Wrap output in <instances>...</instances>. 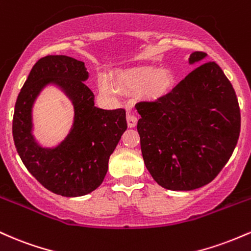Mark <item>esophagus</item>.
I'll return each mask as SVG.
<instances>
[{"label":"esophagus","instance_id":"esophagus-1","mask_svg":"<svg viewBox=\"0 0 251 251\" xmlns=\"http://www.w3.org/2000/svg\"><path fill=\"white\" fill-rule=\"evenodd\" d=\"M126 125H128L129 128H134V126H136L137 117L135 116L134 114H130V112H128V114H126Z\"/></svg>","mask_w":251,"mask_h":251}]
</instances>
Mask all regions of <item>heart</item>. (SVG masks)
I'll return each instance as SVG.
<instances>
[{
	"label": "heart",
	"instance_id": "1",
	"mask_svg": "<svg viewBox=\"0 0 251 251\" xmlns=\"http://www.w3.org/2000/svg\"><path fill=\"white\" fill-rule=\"evenodd\" d=\"M170 84V75L166 72H156L154 70H140L133 72L131 75L121 77L117 80V86L120 89L130 90V91H146L149 94H159ZM98 91L102 95L111 96L115 95L116 90L111 81L106 77H100L97 81Z\"/></svg>",
	"mask_w": 251,
	"mask_h": 251
}]
</instances>
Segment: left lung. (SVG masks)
I'll use <instances>...</instances> for the list:
<instances>
[{
    "instance_id": "8db88e82",
    "label": "left lung",
    "mask_w": 251,
    "mask_h": 251,
    "mask_svg": "<svg viewBox=\"0 0 251 251\" xmlns=\"http://www.w3.org/2000/svg\"><path fill=\"white\" fill-rule=\"evenodd\" d=\"M204 52L188 63L201 64ZM141 151L160 186L191 191L209 184L229 161L241 130V112L231 83L215 61L188 73L168 94L135 105Z\"/></svg>"
}]
</instances>
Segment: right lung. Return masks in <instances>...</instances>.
<instances>
[{
  "label": "right lung",
  "mask_w": 251,
  "mask_h": 251,
  "mask_svg": "<svg viewBox=\"0 0 251 251\" xmlns=\"http://www.w3.org/2000/svg\"><path fill=\"white\" fill-rule=\"evenodd\" d=\"M83 61L67 55H47L30 70L15 103L13 137L22 162L47 190L64 197L91 193L103 182L109 157L126 130L125 109L95 106V95L84 81ZM47 85H55L73 102L72 130L55 148H42L32 135L31 110Z\"/></svg>",
  "instance_id": "add662e5"
}]
</instances>
